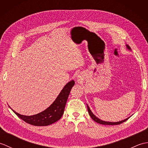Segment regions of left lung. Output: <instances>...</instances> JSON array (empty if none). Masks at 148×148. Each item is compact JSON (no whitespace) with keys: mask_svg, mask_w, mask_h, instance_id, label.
Masks as SVG:
<instances>
[{"mask_svg":"<svg viewBox=\"0 0 148 148\" xmlns=\"http://www.w3.org/2000/svg\"><path fill=\"white\" fill-rule=\"evenodd\" d=\"M127 48L128 49L131 50V49H130L129 46L127 45ZM87 109H88V113H89V115L91 116V118H92V119H93V120L95 121H96L97 123H98L102 124V125H119V124L122 123L126 121L127 120V119L130 118V117H129V118H127V119H125L124 120H122V121H118V122H109V121H102V120H101V119H100L99 118L96 117V116L93 114V112H92V111H91V110H90V108H89V106H88V104H87Z\"/></svg>","mask_w":148,"mask_h":148,"instance_id":"left-lung-1","label":"left lung"}]
</instances>
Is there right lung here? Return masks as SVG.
<instances>
[{"label": "right lung", "mask_w": 148, "mask_h": 148, "mask_svg": "<svg viewBox=\"0 0 148 148\" xmlns=\"http://www.w3.org/2000/svg\"><path fill=\"white\" fill-rule=\"evenodd\" d=\"M74 84V80H72L66 84L52 104L45 111L38 114L32 116H25L19 114L12 109V111L27 123L34 126H48L61 118L64 114L69 93Z\"/></svg>", "instance_id": "1"}]
</instances>
